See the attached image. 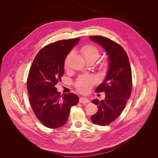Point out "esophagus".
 I'll return each mask as SVG.
<instances>
[{
	"instance_id": "34e87169",
	"label": "esophagus",
	"mask_w": 158,
	"mask_h": 158,
	"mask_svg": "<svg viewBox=\"0 0 158 158\" xmlns=\"http://www.w3.org/2000/svg\"><path fill=\"white\" fill-rule=\"evenodd\" d=\"M79 102L80 103H89V99L88 98H87L82 97V98H80Z\"/></svg>"
}]
</instances>
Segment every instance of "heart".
Instances as JSON below:
<instances>
[{
  "label": "heart",
  "instance_id": "heart-1",
  "mask_svg": "<svg viewBox=\"0 0 158 158\" xmlns=\"http://www.w3.org/2000/svg\"><path fill=\"white\" fill-rule=\"evenodd\" d=\"M81 51L85 56V59L88 60H96L100 55V52L96 47L92 45H87L84 46ZM72 55V52L67 55L64 60V67L66 69L69 68V59ZM101 67L103 69L106 68L107 66V62L104 60L100 64ZM96 82V78L92 75H84L81 76L76 80L75 83V86L78 91L82 93H87L88 91L92 88L93 85Z\"/></svg>",
  "mask_w": 158,
  "mask_h": 158
}]
</instances>
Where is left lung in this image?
<instances>
[{
    "label": "left lung",
    "mask_w": 158,
    "mask_h": 158,
    "mask_svg": "<svg viewBox=\"0 0 158 158\" xmlns=\"http://www.w3.org/2000/svg\"><path fill=\"white\" fill-rule=\"evenodd\" d=\"M89 39L101 45L108 56L109 66L103 82L95 89L104 92L106 98L99 102L93 99L98 111L91 120L98 125H107L120 115L132 90V72L126 51L117 43L102 36H90Z\"/></svg>",
    "instance_id": "1"
}]
</instances>
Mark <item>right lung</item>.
<instances>
[{
  "mask_svg": "<svg viewBox=\"0 0 158 158\" xmlns=\"http://www.w3.org/2000/svg\"><path fill=\"white\" fill-rule=\"evenodd\" d=\"M80 38L47 45L38 52L28 74L27 89L31 108L39 121L50 128H59L68 120L72 106L79 98L74 94L63 97L55 85L64 74V60Z\"/></svg>",
  "mask_w": 158,
  "mask_h": 158,
  "instance_id": "1",
  "label": "right lung"
}]
</instances>
